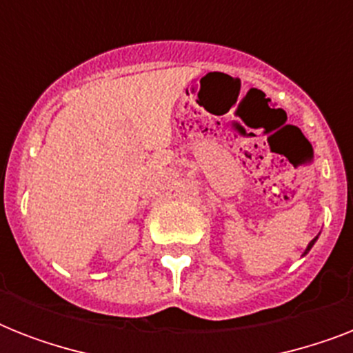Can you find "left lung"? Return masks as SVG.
<instances>
[{
    "label": "left lung",
    "instance_id": "obj_1",
    "mask_svg": "<svg viewBox=\"0 0 353 353\" xmlns=\"http://www.w3.org/2000/svg\"><path fill=\"white\" fill-rule=\"evenodd\" d=\"M313 243H315V240H313V241H310V245H307L306 252H307V251H310V249H312V247H313Z\"/></svg>",
    "mask_w": 353,
    "mask_h": 353
}]
</instances>
